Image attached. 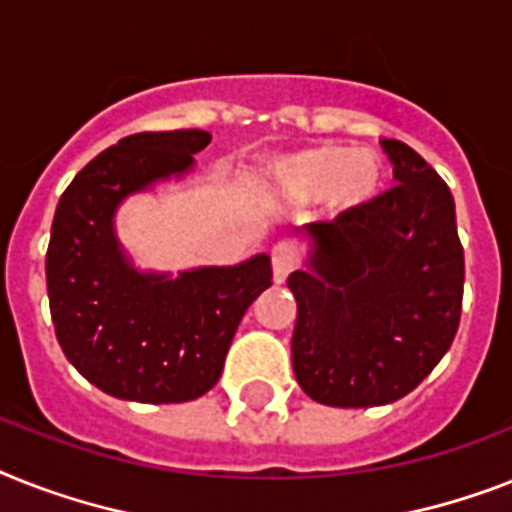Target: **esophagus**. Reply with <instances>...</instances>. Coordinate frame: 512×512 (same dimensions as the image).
Returning <instances> with one entry per match:
<instances>
[{"label": "esophagus", "instance_id": "obj_1", "mask_svg": "<svg viewBox=\"0 0 512 512\" xmlns=\"http://www.w3.org/2000/svg\"><path fill=\"white\" fill-rule=\"evenodd\" d=\"M270 265H273V281L276 284H284L286 276L292 273L294 265H297V249L292 244H276L273 252H270Z\"/></svg>", "mask_w": 512, "mask_h": 512}]
</instances>
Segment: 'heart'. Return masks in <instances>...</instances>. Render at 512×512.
I'll return each instance as SVG.
<instances>
[{"mask_svg":"<svg viewBox=\"0 0 512 512\" xmlns=\"http://www.w3.org/2000/svg\"><path fill=\"white\" fill-rule=\"evenodd\" d=\"M265 191L292 202H321L352 210L371 202L386 184V162L371 149L315 144L270 160L260 173Z\"/></svg>","mask_w":512,"mask_h":512,"instance_id":"obj_1","label":"heart"}]
</instances>
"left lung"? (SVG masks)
Wrapping results in <instances>:
<instances>
[{"label": "left lung", "instance_id": "left-lung-1", "mask_svg": "<svg viewBox=\"0 0 512 512\" xmlns=\"http://www.w3.org/2000/svg\"><path fill=\"white\" fill-rule=\"evenodd\" d=\"M397 184L331 223H310L292 365L307 397L331 407L389 405L450 350L465 260L455 199L415 149L384 139Z\"/></svg>", "mask_w": 512, "mask_h": 512}]
</instances>
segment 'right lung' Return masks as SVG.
<instances>
[{"label": "right lung", "instance_id": "obj_1", "mask_svg": "<svg viewBox=\"0 0 512 512\" xmlns=\"http://www.w3.org/2000/svg\"><path fill=\"white\" fill-rule=\"evenodd\" d=\"M207 144L199 128L126 136L73 178L54 210V334L73 368L118 400L165 405L210 392L247 307L273 278L265 252L178 276L141 270L115 234V213L131 194L184 178Z\"/></svg>", "mask_w": 512, "mask_h": 512}]
</instances>
